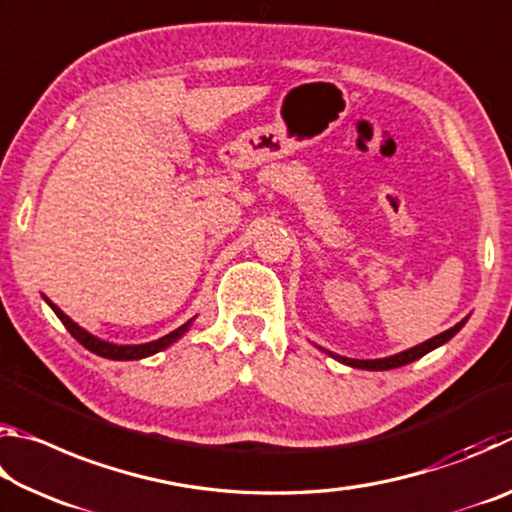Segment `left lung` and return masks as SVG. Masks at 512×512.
Here are the masks:
<instances>
[{"instance_id":"8db88e82","label":"left lung","mask_w":512,"mask_h":512,"mask_svg":"<svg viewBox=\"0 0 512 512\" xmlns=\"http://www.w3.org/2000/svg\"><path fill=\"white\" fill-rule=\"evenodd\" d=\"M465 320H467V318H463L461 323L454 325L452 329H447V332L438 334V336H433V339L424 341V343H420V345H415V348H411V350L395 354V357H386V359H370V361H363V359H348V357H336V359H339L341 363H348V366H352V368H361V370H393V368H400V366H406V363H411V361H415V359L424 357V354H427V352L436 350L438 345L447 343V341L452 339V336L458 332V329H461V327L465 325Z\"/></svg>"}]
</instances>
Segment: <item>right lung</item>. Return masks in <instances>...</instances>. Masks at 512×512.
<instances>
[{
	"instance_id": "obj_1",
	"label": "right lung",
	"mask_w": 512,
	"mask_h": 512,
	"mask_svg": "<svg viewBox=\"0 0 512 512\" xmlns=\"http://www.w3.org/2000/svg\"><path fill=\"white\" fill-rule=\"evenodd\" d=\"M47 302H49V300H47ZM49 307L56 311V316L60 318V323L65 325L67 332L72 334L74 339L79 341L85 350H90V352H94V354H99V357L115 359V361L144 359V357H149V354L160 352V350L167 348V345H171V343L176 341V339H180V336H183V334L187 332L189 323H192V320H189V323L180 325L178 329H173L171 334L162 336V339H158V341H151V343H144V345H115V343H106V341H101V339H97V336H92V334L85 332L83 327L76 325L72 318H67V316L63 314V311H60L56 305H51V302H49Z\"/></svg>"
}]
</instances>
